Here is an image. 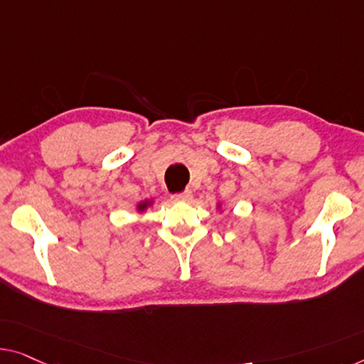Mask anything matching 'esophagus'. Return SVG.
<instances>
[{
	"mask_svg": "<svg viewBox=\"0 0 364 364\" xmlns=\"http://www.w3.org/2000/svg\"><path fill=\"white\" fill-rule=\"evenodd\" d=\"M191 198H193V193L189 191V189H186V191H183V193H176L171 196L173 200H189Z\"/></svg>",
	"mask_w": 364,
	"mask_h": 364,
	"instance_id": "1",
	"label": "esophagus"
}]
</instances>
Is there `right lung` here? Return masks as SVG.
<instances>
[{"instance_id":"1","label":"right lung","mask_w":364,"mask_h":364,"mask_svg":"<svg viewBox=\"0 0 364 364\" xmlns=\"http://www.w3.org/2000/svg\"><path fill=\"white\" fill-rule=\"evenodd\" d=\"M150 204H151V199H145V200H142V203L137 204V210H139V213H144V210L147 209Z\"/></svg>"}]
</instances>
